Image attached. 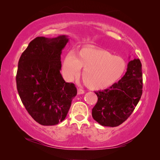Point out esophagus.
I'll return each instance as SVG.
<instances>
[{"label": "esophagus", "instance_id": "1", "mask_svg": "<svg viewBox=\"0 0 160 160\" xmlns=\"http://www.w3.org/2000/svg\"><path fill=\"white\" fill-rule=\"evenodd\" d=\"M85 93L84 90L81 89H78V90H77V93H78V95H81V94H83Z\"/></svg>", "mask_w": 160, "mask_h": 160}]
</instances>
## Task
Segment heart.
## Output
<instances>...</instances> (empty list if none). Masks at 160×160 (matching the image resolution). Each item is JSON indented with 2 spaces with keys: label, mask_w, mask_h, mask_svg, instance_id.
Instances as JSON below:
<instances>
[{
  "label": "heart",
  "mask_w": 160,
  "mask_h": 160,
  "mask_svg": "<svg viewBox=\"0 0 160 160\" xmlns=\"http://www.w3.org/2000/svg\"><path fill=\"white\" fill-rule=\"evenodd\" d=\"M81 68L85 85L93 90H103L118 82L125 74L127 62L119 56L98 48L85 47L75 55L69 52L62 65L65 79L71 81L78 77Z\"/></svg>",
  "instance_id": "1"
}]
</instances>
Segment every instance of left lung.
<instances>
[{
    "mask_svg": "<svg viewBox=\"0 0 160 160\" xmlns=\"http://www.w3.org/2000/svg\"><path fill=\"white\" fill-rule=\"evenodd\" d=\"M142 70L141 61L135 58L129 61L126 72L118 83L95 92L98 101L92 109V117L97 122L116 127L129 117L142 95Z\"/></svg>",
    "mask_w": 160,
    "mask_h": 160,
    "instance_id": "left-lung-1",
    "label": "left lung"
}]
</instances>
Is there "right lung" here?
<instances>
[{
	"label": "right lung",
	"mask_w": 160,
	"mask_h": 160,
	"mask_svg": "<svg viewBox=\"0 0 160 160\" xmlns=\"http://www.w3.org/2000/svg\"><path fill=\"white\" fill-rule=\"evenodd\" d=\"M69 40L67 35L38 37L18 61V95L28 113L42 125L62 122L77 93L75 85L66 83L60 72L62 50Z\"/></svg>",
	"instance_id": "obj_1"
}]
</instances>
